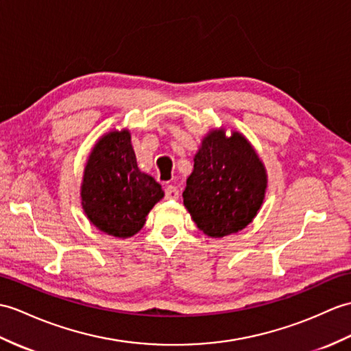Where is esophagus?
Instances as JSON below:
<instances>
[{"mask_svg": "<svg viewBox=\"0 0 351 351\" xmlns=\"http://www.w3.org/2000/svg\"><path fill=\"white\" fill-rule=\"evenodd\" d=\"M165 195H166L167 200H176L179 197V191H178L176 186L167 185L166 190H165Z\"/></svg>", "mask_w": 351, "mask_h": 351, "instance_id": "34e87169", "label": "esophagus"}]
</instances>
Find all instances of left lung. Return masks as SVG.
Listing matches in <instances>:
<instances>
[{"label": "left lung", "instance_id": "obj_1", "mask_svg": "<svg viewBox=\"0 0 351 351\" xmlns=\"http://www.w3.org/2000/svg\"><path fill=\"white\" fill-rule=\"evenodd\" d=\"M267 175L256 149L239 132L210 130L194 156L182 193L193 221L210 238L238 233L265 200Z\"/></svg>", "mask_w": 351, "mask_h": 351}]
</instances>
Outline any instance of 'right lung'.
<instances>
[{"label":"right lung","instance_id":"right-lung-1","mask_svg":"<svg viewBox=\"0 0 351 351\" xmlns=\"http://www.w3.org/2000/svg\"><path fill=\"white\" fill-rule=\"evenodd\" d=\"M80 197L85 215L97 229L125 239L142 229L165 193L156 179L137 167L128 130H112L89 154Z\"/></svg>","mask_w":351,"mask_h":351}]
</instances>
